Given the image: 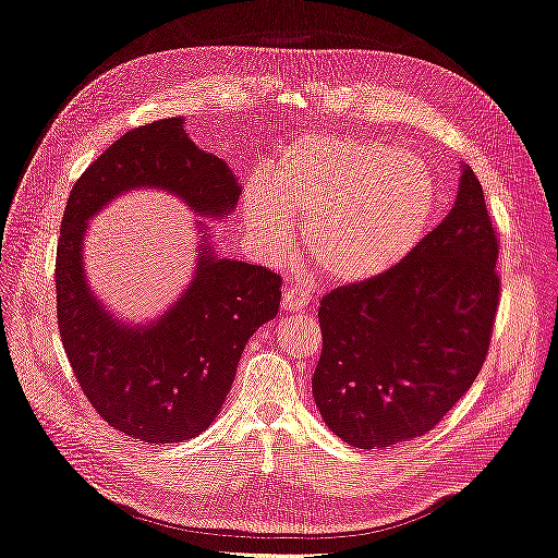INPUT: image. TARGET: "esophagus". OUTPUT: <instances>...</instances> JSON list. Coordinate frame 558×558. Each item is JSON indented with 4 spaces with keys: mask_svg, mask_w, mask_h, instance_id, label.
<instances>
[{
    "mask_svg": "<svg viewBox=\"0 0 558 558\" xmlns=\"http://www.w3.org/2000/svg\"><path fill=\"white\" fill-rule=\"evenodd\" d=\"M307 302H310V293L302 289V286H289V289H283L281 307L286 312H302L307 307Z\"/></svg>",
    "mask_w": 558,
    "mask_h": 558,
    "instance_id": "1",
    "label": "esophagus"
}]
</instances>
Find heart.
I'll return each mask as SVG.
<instances>
[{
	"label": "heart",
	"mask_w": 558,
	"mask_h": 558,
	"mask_svg": "<svg viewBox=\"0 0 558 558\" xmlns=\"http://www.w3.org/2000/svg\"><path fill=\"white\" fill-rule=\"evenodd\" d=\"M435 211L428 165L359 137L305 134L279 156L272 181L244 189V223L263 251L281 256L302 226L316 269L332 283H363L398 265Z\"/></svg>",
	"instance_id": "1"
}]
</instances>
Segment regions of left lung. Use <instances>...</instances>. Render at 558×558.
Masks as SVG:
<instances>
[{
  "label": "left lung",
  "mask_w": 558,
  "mask_h": 558,
  "mask_svg": "<svg viewBox=\"0 0 558 558\" xmlns=\"http://www.w3.org/2000/svg\"><path fill=\"white\" fill-rule=\"evenodd\" d=\"M498 240L482 183L461 165L451 211L388 272L320 298L312 377L326 426L384 449L428 433L477 379L492 340Z\"/></svg>",
  "instance_id": "obj_1"
}]
</instances>
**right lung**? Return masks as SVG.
<instances>
[{"label":"right lung","instance_id":"1","mask_svg":"<svg viewBox=\"0 0 558 558\" xmlns=\"http://www.w3.org/2000/svg\"><path fill=\"white\" fill-rule=\"evenodd\" d=\"M183 123L179 116L134 128L83 172L66 199L56 260L58 326L83 393L109 426L150 445L191 440L214 424L246 342L281 300L279 275L218 256L202 221L193 277L156 318L116 316L90 289L88 221L116 197L165 191L209 221L238 207V177L195 146Z\"/></svg>","mask_w":558,"mask_h":558}]
</instances>
